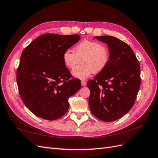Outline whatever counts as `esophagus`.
<instances>
[{
  "mask_svg": "<svg viewBox=\"0 0 158 158\" xmlns=\"http://www.w3.org/2000/svg\"><path fill=\"white\" fill-rule=\"evenodd\" d=\"M81 85H82V86H85L86 85V81H84V80H81Z\"/></svg>",
  "mask_w": 158,
  "mask_h": 158,
  "instance_id": "esophagus-1",
  "label": "esophagus"
}]
</instances>
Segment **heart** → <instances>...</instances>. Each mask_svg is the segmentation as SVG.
Here are the masks:
<instances>
[{
  "label": "heart",
  "mask_w": 158,
  "mask_h": 158,
  "mask_svg": "<svg viewBox=\"0 0 158 158\" xmlns=\"http://www.w3.org/2000/svg\"><path fill=\"white\" fill-rule=\"evenodd\" d=\"M81 59L83 64L73 68ZM110 60L109 50L103 44L88 40L81 41L75 46L74 52L67 50L63 54V61L66 67L73 69V77L84 80L94 73L102 72Z\"/></svg>",
  "instance_id": "heart-1"
}]
</instances>
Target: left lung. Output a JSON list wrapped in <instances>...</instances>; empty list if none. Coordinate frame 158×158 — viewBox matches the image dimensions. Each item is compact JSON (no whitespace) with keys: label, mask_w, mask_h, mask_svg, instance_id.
Here are the masks:
<instances>
[{"label":"left lung","mask_w":158,"mask_h":158,"mask_svg":"<svg viewBox=\"0 0 158 158\" xmlns=\"http://www.w3.org/2000/svg\"><path fill=\"white\" fill-rule=\"evenodd\" d=\"M108 45L110 60L104 71L88 81L89 106L93 115L105 122L121 118L131 110L141 85L140 65L133 50L115 37H94Z\"/></svg>","instance_id":"1"}]
</instances>
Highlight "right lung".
<instances>
[{
  "instance_id": "right-lung-1",
  "label": "right lung",
  "mask_w": 158,
  "mask_h": 158,
  "mask_svg": "<svg viewBox=\"0 0 158 158\" xmlns=\"http://www.w3.org/2000/svg\"><path fill=\"white\" fill-rule=\"evenodd\" d=\"M80 39L77 34H45L23 50L17 82L23 103L35 115L54 121L67 112L68 99L80 89L81 82L70 80L63 54Z\"/></svg>"
}]
</instances>
